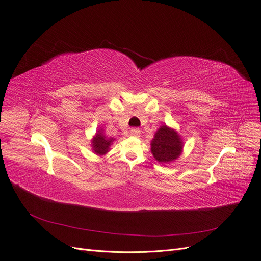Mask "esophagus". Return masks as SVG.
I'll use <instances>...</instances> for the list:
<instances>
[{"mask_svg": "<svg viewBox=\"0 0 261 261\" xmlns=\"http://www.w3.org/2000/svg\"><path fill=\"white\" fill-rule=\"evenodd\" d=\"M130 135L134 136V138H139V136L141 135V130L138 128H133L130 130Z\"/></svg>", "mask_w": 261, "mask_h": 261, "instance_id": "34e87169", "label": "esophagus"}]
</instances>
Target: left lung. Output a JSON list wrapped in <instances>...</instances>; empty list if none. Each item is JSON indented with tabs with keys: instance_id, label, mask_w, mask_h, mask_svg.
Listing matches in <instances>:
<instances>
[{
	"instance_id": "left-lung-1",
	"label": "left lung",
	"mask_w": 261,
	"mask_h": 261,
	"mask_svg": "<svg viewBox=\"0 0 261 261\" xmlns=\"http://www.w3.org/2000/svg\"><path fill=\"white\" fill-rule=\"evenodd\" d=\"M151 153L161 164H169L180 158L184 142L176 130L163 125L154 133L151 141Z\"/></svg>"
}]
</instances>
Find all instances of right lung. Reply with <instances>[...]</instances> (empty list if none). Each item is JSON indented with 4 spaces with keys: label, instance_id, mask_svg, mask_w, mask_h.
<instances>
[{
    "label": "right lung",
    "instance_id": "obj_1",
    "mask_svg": "<svg viewBox=\"0 0 261 261\" xmlns=\"http://www.w3.org/2000/svg\"><path fill=\"white\" fill-rule=\"evenodd\" d=\"M114 141L115 139L107 136L102 129H98L97 132L93 136V139L91 140L93 152L97 155L107 154L110 151V146L113 144Z\"/></svg>",
    "mask_w": 261,
    "mask_h": 261
}]
</instances>
